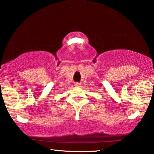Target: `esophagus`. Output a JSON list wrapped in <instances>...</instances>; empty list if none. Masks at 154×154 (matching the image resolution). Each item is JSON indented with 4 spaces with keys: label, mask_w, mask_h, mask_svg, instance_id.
<instances>
[{
    "label": "esophagus",
    "mask_w": 154,
    "mask_h": 154,
    "mask_svg": "<svg viewBox=\"0 0 154 154\" xmlns=\"http://www.w3.org/2000/svg\"><path fill=\"white\" fill-rule=\"evenodd\" d=\"M81 85V83H75V86H80Z\"/></svg>",
    "instance_id": "1"
}]
</instances>
